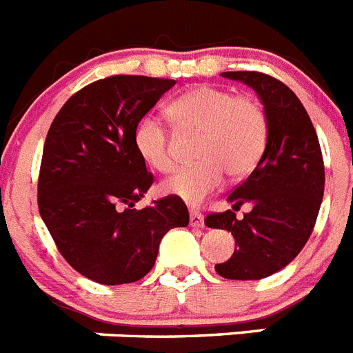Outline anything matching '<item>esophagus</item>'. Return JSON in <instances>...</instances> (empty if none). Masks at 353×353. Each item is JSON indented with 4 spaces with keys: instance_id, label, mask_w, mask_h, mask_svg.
I'll use <instances>...</instances> for the list:
<instances>
[{
    "instance_id": "1",
    "label": "esophagus",
    "mask_w": 353,
    "mask_h": 353,
    "mask_svg": "<svg viewBox=\"0 0 353 353\" xmlns=\"http://www.w3.org/2000/svg\"><path fill=\"white\" fill-rule=\"evenodd\" d=\"M190 225L192 228H204V216L199 211H190Z\"/></svg>"
}]
</instances>
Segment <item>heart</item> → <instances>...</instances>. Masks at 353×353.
<instances>
[{
  "label": "heart",
  "instance_id": "obj_1",
  "mask_svg": "<svg viewBox=\"0 0 353 353\" xmlns=\"http://www.w3.org/2000/svg\"><path fill=\"white\" fill-rule=\"evenodd\" d=\"M179 130H199L195 145L197 163L179 168L161 183V192L197 206L225 181L243 177L256 167L268 139V119L254 97L232 96L229 90L195 87L177 96L167 108ZM134 147L145 163L159 172L172 170L168 131L154 115L137 124Z\"/></svg>",
  "mask_w": 353,
  "mask_h": 353
}]
</instances>
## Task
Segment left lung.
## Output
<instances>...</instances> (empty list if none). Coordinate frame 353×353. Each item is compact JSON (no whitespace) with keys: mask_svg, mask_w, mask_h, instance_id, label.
Returning <instances> with one entry per match:
<instances>
[{"mask_svg":"<svg viewBox=\"0 0 353 353\" xmlns=\"http://www.w3.org/2000/svg\"><path fill=\"white\" fill-rule=\"evenodd\" d=\"M241 81L261 99L268 139L250 176L228 197L232 210L250 202L252 210L206 216V225L234 238V254L214 265L232 281H259L290 265L311 236L325 188V168L316 131L293 90L272 76L250 70L222 72Z\"/></svg>","mask_w":353,"mask_h":353,"instance_id":"obj_1","label":"left lung"}]
</instances>
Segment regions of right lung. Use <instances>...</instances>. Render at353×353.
<instances>
[{
    "label": "right lung",
    "instance_id": "1",
    "mask_svg": "<svg viewBox=\"0 0 353 353\" xmlns=\"http://www.w3.org/2000/svg\"><path fill=\"white\" fill-rule=\"evenodd\" d=\"M174 79L112 76L81 88L54 117L39 176V211L76 272L115 286L145 277L161 238L186 228L177 197L134 210L152 185L134 130Z\"/></svg>",
    "mask_w": 353,
    "mask_h": 353
}]
</instances>
